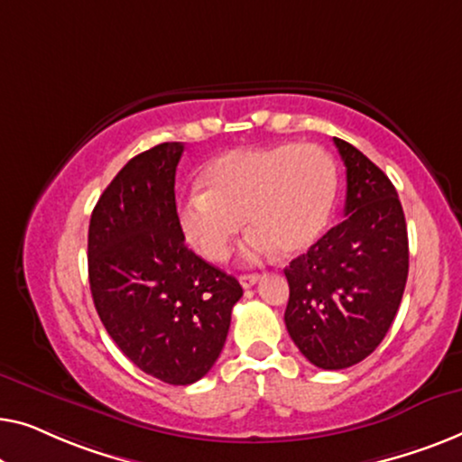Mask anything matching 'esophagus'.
Returning a JSON list of instances; mask_svg holds the SVG:
<instances>
[{
    "mask_svg": "<svg viewBox=\"0 0 462 462\" xmlns=\"http://www.w3.org/2000/svg\"><path fill=\"white\" fill-rule=\"evenodd\" d=\"M259 278H262L259 274H243V276L238 278V282L243 284V289H249V287H253V284L259 281Z\"/></svg>",
    "mask_w": 462,
    "mask_h": 462,
    "instance_id": "obj_1",
    "label": "esophagus"
}]
</instances>
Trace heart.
I'll return each instance as SVG.
<instances>
[{
	"instance_id": "heart-1",
	"label": "heart",
	"mask_w": 462,
	"mask_h": 462,
	"mask_svg": "<svg viewBox=\"0 0 462 462\" xmlns=\"http://www.w3.org/2000/svg\"><path fill=\"white\" fill-rule=\"evenodd\" d=\"M200 189L181 200L184 238L209 262H224L234 238L251 230L245 253L259 259L278 251L297 257L327 232L339 175L324 148L274 144L219 154L203 169Z\"/></svg>"
}]
</instances>
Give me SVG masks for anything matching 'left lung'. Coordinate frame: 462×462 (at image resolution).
<instances>
[{"label": "left lung", "instance_id": "obj_1", "mask_svg": "<svg viewBox=\"0 0 462 462\" xmlns=\"http://www.w3.org/2000/svg\"><path fill=\"white\" fill-rule=\"evenodd\" d=\"M347 169L346 219L284 270V324L324 370L362 362L398 314L408 278V232L398 192L373 161L333 138Z\"/></svg>", "mask_w": 462, "mask_h": 462}]
</instances>
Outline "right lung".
Returning <instances> with one entry per match:
<instances>
[{
	"mask_svg": "<svg viewBox=\"0 0 462 462\" xmlns=\"http://www.w3.org/2000/svg\"><path fill=\"white\" fill-rule=\"evenodd\" d=\"M184 144L134 157L102 192L89 219V289L116 347L169 385L203 379L222 354L238 281L184 243L175 167Z\"/></svg>",
	"mask_w": 462,
	"mask_h": 462,
	"instance_id": "right-lung-1",
	"label": "right lung"
}]
</instances>
